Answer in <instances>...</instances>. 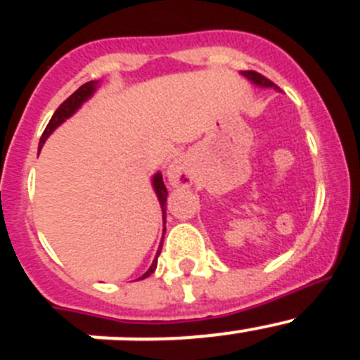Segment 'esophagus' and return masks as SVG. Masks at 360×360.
<instances>
[{
  "instance_id": "34e87169",
  "label": "esophagus",
  "mask_w": 360,
  "mask_h": 360,
  "mask_svg": "<svg viewBox=\"0 0 360 360\" xmlns=\"http://www.w3.org/2000/svg\"><path fill=\"white\" fill-rule=\"evenodd\" d=\"M167 177L172 186H188L191 183L190 169L183 162H174L167 170Z\"/></svg>"
}]
</instances>
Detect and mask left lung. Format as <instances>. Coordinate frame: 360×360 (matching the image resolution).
I'll list each match as a JSON object with an SVG mask.
<instances>
[{
    "label": "left lung",
    "mask_w": 360,
    "mask_h": 360,
    "mask_svg": "<svg viewBox=\"0 0 360 360\" xmlns=\"http://www.w3.org/2000/svg\"><path fill=\"white\" fill-rule=\"evenodd\" d=\"M242 75H244L245 78H249L252 83H256V85L268 86V89L278 90V86L275 85L274 82H270V79H268V78H264V76L259 75V72H256V71H242Z\"/></svg>",
    "instance_id": "left-lung-1"
}]
</instances>
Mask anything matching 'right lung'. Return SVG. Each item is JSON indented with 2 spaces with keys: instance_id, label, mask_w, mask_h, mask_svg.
I'll return each mask as SVG.
<instances>
[{
  "instance_id": "1",
  "label": "right lung",
  "mask_w": 360,
  "mask_h": 360,
  "mask_svg": "<svg viewBox=\"0 0 360 360\" xmlns=\"http://www.w3.org/2000/svg\"><path fill=\"white\" fill-rule=\"evenodd\" d=\"M97 85H99V82H86L85 85H82V86H79V89L76 90V92H72L71 96H69L68 99L64 101V103L60 104L59 108H57V111L53 112V116H52V118H50L49 125H46L45 132H43L41 139H39V150H41V146H43V144H45V141L49 139V136H50V134H52L53 130H56L57 127L60 125V123H63V122H66V120L69 118V116H72V115H75V112L78 111V108L82 106V104L85 103L86 99H90V97H92V94L96 92ZM153 190H155V193H157V197H158L160 207H162V214H163V224H165V209H167V207H165V203H167V188H165V184H163L162 174H160V172H157V174H155V176H153ZM163 233H165V228H163ZM162 245H163V238H162V244H160V248H158V252H157V256H155L153 263H151V266L148 268V271H146V274H144L143 277H141V278H146V277H150V275L153 274V271H155V268H157V263H158L160 250H162Z\"/></svg>"
}]
</instances>
